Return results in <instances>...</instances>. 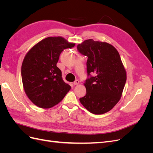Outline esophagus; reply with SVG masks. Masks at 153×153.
Returning a JSON list of instances; mask_svg holds the SVG:
<instances>
[{
    "mask_svg": "<svg viewBox=\"0 0 153 153\" xmlns=\"http://www.w3.org/2000/svg\"><path fill=\"white\" fill-rule=\"evenodd\" d=\"M78 84H79V81H78V80H76L75 82H73V85H78Z\"/></svg>",
    "mask_w": 153,
    "mask_h": 153,
    "instance_id": "1",
    "label": "esophagus"
}]
</instances>
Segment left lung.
Instances as JSON below:
<instances>
[{
	"instance_id": "obj_1",
	"label": "left lung",
	"mask_w": 153,
	"mask_h": 153,
	"mask_svg": "<svg viewBox=\"0 0 153 153\" xmlns=\"http://www.w3.org/2000/svg\"><path fill=\"white\" fill-rule=\"evenodd\" d=\"M87 57L86 94L80 103L90 112L103 114L116 105L126 81V72L117 50L105 42L87 39L77 45Z\"/></svg>"
}]
</instances>
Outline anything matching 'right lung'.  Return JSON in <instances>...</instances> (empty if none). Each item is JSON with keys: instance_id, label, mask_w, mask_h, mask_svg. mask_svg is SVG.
<instances>
[{"instance_id": "right-lung-1", "label": "right lung", "mask_w": 153, "mask_h": 153, "mask_svg": "<svg viewBox=\"0 0 153 153\" xmlns=\"http://www.w3.org/2000/svg\"><path fill=\"white\" fill-rule=\"evenodd\" d=\"M75 45L62 37H48L26 54L22 65V83L27 96L36 106L52 107L71 89L64 82L57 63L62 51Z\"/></svg>"}]
</instances>
